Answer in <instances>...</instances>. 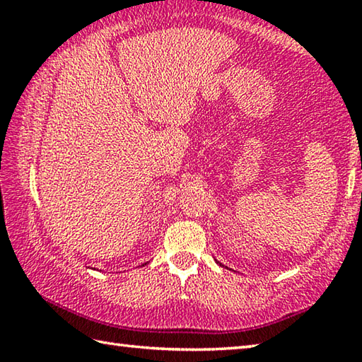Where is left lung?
<instances>
[{"label":"left lung","mask_w":362,"mask_h":362,"mask_svg":"<svg viewBox=\"0 0 362 362\" xmlns=\"http://www.w3.org/2000/svg\"><path fill=\"white\" fill-rule=\"evenodd\" d=\"M216 262H217V260H216ZM217 263H218V265H220V267H223V268H226V269H228V267H225V265H222V263H220V262H217Z\"/></svg>","instance_id":"left-lung-1"}]
</instances>
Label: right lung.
I'll use <instances>...</instances> for the list:
<instances>
[{
	"mask_svg": "<svg viewBox=\"0 0 362 362\" xmlns=\"http://www.w3.org/2000/svg\"><path fill=\"white\" fill-rule=\"evenodd\" d=\"M145 265H146V263H144V265H142V267H145ZM94 269H95V268H94Z\"/></svg>",
	"mask_w": 362,
	"mask_h": 362,
	"instance_id": "1",
	"label": "right lung"
}]
</instances>
